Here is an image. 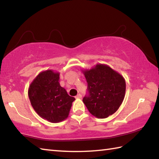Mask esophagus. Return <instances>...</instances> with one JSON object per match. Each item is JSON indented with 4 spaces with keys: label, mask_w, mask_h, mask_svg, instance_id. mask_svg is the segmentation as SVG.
<instances>
[{
    "label": "esophagus",
    "mask_w": 159,
    "mask_h": 159,
    "mask_svg": "<svg viewBox=\"0 0 159 159\" xmlns=\"http://www.w3.org/2000/svg\"><path fill=\"white\" fill-rule=\"evenodd\" d=\"M76 99H80V98H82V95L80 94H78L76 96Z\"/></svg>",
    "instance_id": "1"
}]
</instances>
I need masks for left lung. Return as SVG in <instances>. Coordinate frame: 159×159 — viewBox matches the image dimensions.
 I'll list each match as a JSON object with an SVG mask.
<instances>
[{"label":"left lung","mask_w":159,"mask_h":159,"mask_svg":"<svg viewBox=\"0 0 159 159\" xmlns=\"http://www.w3.org/2000/svg\"><path fill=\"white\" fill-rule=\"evenodd\" d=\"M88 94L83 102L90 113L99 119L116 112L125 96L126 82L122 75L108 65L99 64L83 71Z\"/></svg>","instance_id":"8db88e82"}]
</instances>
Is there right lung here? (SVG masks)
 <instances>
[{"label":"right lung","mask_w":159,"mask_h":159,"mask_svg":"<svg viewBox=\"0 0 159 159\" xmlns=\"http://www.w3.org/2000/svg\"><path fill=\"white\" fill-rule=\"evenodd\" d=\"M60 74L42 71L31 83L28 97L34 111L43 119L57 123L67 119L75 98L70 97L59 83Z\"/></svg>","instance_id":"right-lung-1"}]
</instances>
